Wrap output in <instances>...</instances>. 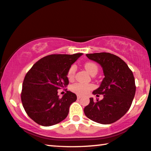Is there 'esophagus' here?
Segmentation results:
<instances>
[{
	"label": "esophagus",
	"mask_w": 151,
	"mask_h": 151,
	"mask_svg": "<svg viewBox=\"0 0 151 151\" xmlns=\"http://www.w3.org/2000/svg\"><path fill=\"white\" fill-rule=\"evenodd\" d=\"M81 98V96H80V95H77V99H79Z\"/></svg>",
	"instance_id": "34e87169"
}]
</instances>
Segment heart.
I'll use <instances>...</instances> for the list:
<instances>
[{
	"label": "heart",
	"instance_id": "1",
	"mask_svg": "<svg viewBox=\"0 0 151 151\" xmlns=\"http://www.w3.org/2000/svg\"><path fill=\"white\" fill-rule=\"evenodd\" d=\"M85 68L90 75H93L94 73H97L98 70V67L95 63H87L85 64ZM76 67L75 65H71L70 68L67 71V77L70 81H72L75 78L76 73ZM92 85L83 84V83H75L71 86L72 91L78 95H85L93 88Z\"/></svg>",
	"mask_w": 151,
	"mask_h": 151
}]
</instances>
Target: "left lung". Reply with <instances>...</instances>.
I'll list each match as a JSON object with an SVG mask.
<instances>
[{
  "label": "left lung",
  "mask_w": 151,
  "mask_h": 151,
  "mask_svg": "<svg viewBox=\"0 0 151 151\" xmlns=\"http://www.w3.org/2000/svg\"><path fill=\"white\" fill-rule=\"evenodd\" d=\"M86 56L102 66L105 77L93 92L97 96L104 95V99L95 101L90 98L85 114L95 122L112 124L125 115L132 103L136 92L133 73L123 60L113 54L100 52Z\"/></svg>",
  "instance_id": "obj_1"
}]
</instances>
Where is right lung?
<instances>
[{"label": "right lung", "mask_w": 151, "mask_h": 151, "mask_svg": "<svg viewBox=\"0 0 151 151\" xmlns=\"http://www.w3.org/2000/svg\"><path fill=\"white\" fill-rule=\"evenodd\" d=\"M82 53L51 54L36 62L24 78L21 99L24 109L31 119L43 126L58 124L68 114L76 95L71 91L62 98L58 90L66 87L67 71Z\"/></svg>", "instance_id": "1"}]
</instances>
